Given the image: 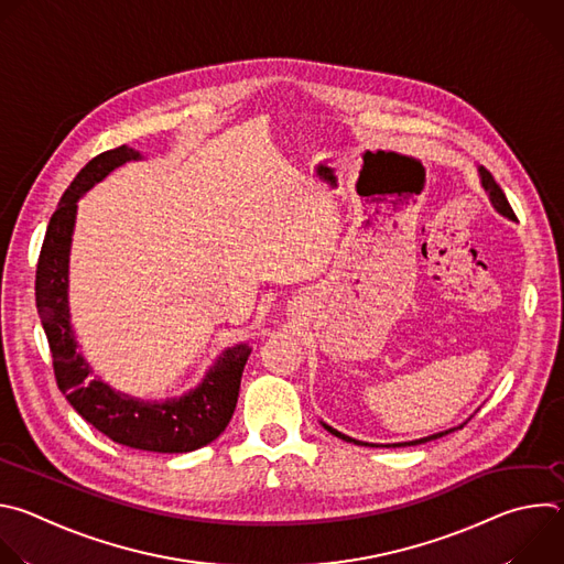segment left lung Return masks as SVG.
<instances>
[{"instance_id":"8db88e82","label":"left lung","mask_w":564,"mask_h":564,"mask_svg":"<svg viewBox=\"0 0 564 564\" xmlns=\"http://www.w3.org/2000/svg\"><path fill=\"white\" fill-rule=\"evenodd\" d=\"M479 176H481V185H485V189L489 192V196H491V203L496 205V209L500 212V214H505V216H509V218H516V214H513V209H511V205H509V200H507V196H505V192H502V187L496 183V178L491 176V172L489 170H485V167H479ZM326 426V424H324ZM464 426V424H462ZM459 426V429H462ZM333 435H337V437H341V440H346V442H352V444H359V446H377V444H364V442H357V440H352V437H348V435H344V433H339V431H335V429H330V426H326ZM455 429H451V431H444V433H437V435H431V437H422V440H415V442H404V444H386V446H415V444H424V442H431V440H437V437H442V435H448V433H453Z\"/></svg>"}]
</instances>
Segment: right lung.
<instances>
[{
    "instance_id": "right-lung-1",
    "label": "right lung",
    "mask_w": 564,
    "mask_h": 564,
    "mask_svg": "<svg viewBox=\"0 0 564 564\" xmlns=\"http://www.w3.org/2000/svg\"><path fill=\"white\" fill-rule=\"evenodd\" d=\"M135 158L140 153L124 144L102 151L79 170L62 194L37 259L35 303L48 339L57 388L79 415L122 446L153 453H189L214 442L227 429L252 348L238 344L225 350L196 390L165 404H151L120 394L100 379H94V370L77 352L68 324L66 288L75 203L111 170Z\"/></svg>"
}]
</instances>
